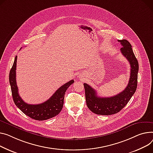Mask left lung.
Segmentation results:
<instances>
[{
	"label": "left lung",
	"instance_id": "8db88e82",
	"mask_svg": "<svg viewBox=\"0 0 153 153\" xmlns=\"http://www.w3.org/2000/svg\"><path fill=\"white\" fill-rule=\"evenodd\" d=\"M122 45L120 52L129 62L130 76L126 88L119 94L111 97H100L95 89L86 83L84 84L86 103L94 113L108 116L117 113L124 108L135 94L137 87L138 62L134 53L130 42L126 39L118 40Z\"/></svg>",
	"mask_w": 153,
	"mask_h": 153
}]
</instances>
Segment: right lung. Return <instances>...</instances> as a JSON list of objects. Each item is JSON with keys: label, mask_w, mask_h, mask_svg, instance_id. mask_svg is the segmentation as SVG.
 <instances>
[{"label": "right lung", "mask_w": 153, "mask_h": 153, "mask_svg": "<svg viewBox=\"0 0 153 153\" xmlns=\"http://www.w3.org/2000/svg\"><path fill=\"white\" fill-rule=\"evenodd\" d=\"M16 62L17 56H15L13 65L9 74V82L11 86L13 100L16 106L26 116L37 120H47L58 115L63 108L66 91L74 83V80H71L61 86L45 102L38 105L27 104L19 97L18 94L16 81Z\"/></svg>", "instance_id": "right-lung-1"}]
</instances>
